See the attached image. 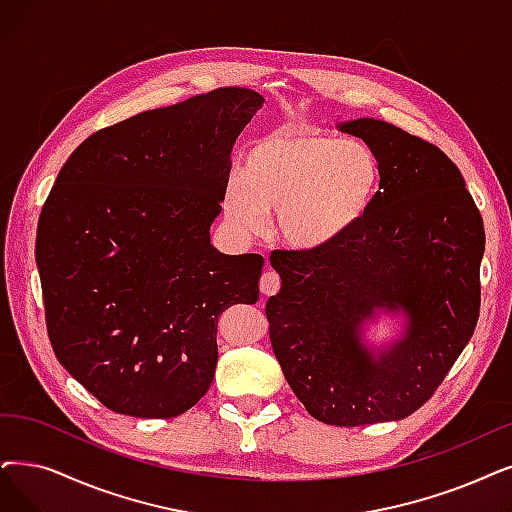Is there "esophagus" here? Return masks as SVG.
<instances>
[{
    "label": "esophagus",
    "mask_w": 512,
    "mask_h": 512,
    "mask_svg": "<svg viewBox=\"0 0 512 512\" xmlns=\"http://www.w3.org/2000/svg\"><path fill=\"white\" fill-rule=\"evenodd\" d=\"M279 288H281V277L273 269L264 271L260 277V292L264 296H273Z\"/></svg>",
    "instance_id": "esophagus-1"
}]
</instances>
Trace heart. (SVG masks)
Here are the masks:
<instances>
[{"label":"heart","mask_w":512,"mask_h":512,"mask_svg":"<svg viewBox=\"0 0 512 512\" xmlns=\"http://www.w3.org/2000/svg\"><path fill=\"white\" fill-rule=\"evenodd\" d=\"M380 185V161L359 140L306 126H283L256 138L245 168L231 174L224 214L239 233H256L264 210L273 231L300 250L340 239L370 208Z\"/></svg>","instance_id":"b5f03b06"}]
</instances>
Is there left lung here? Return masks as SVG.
Returning a JSON list of instances; mask_svg holds the SVG:
<instances>
[{"instance_id":"8db88e82","label":"left lung","mask_w":512,"mask_h":512,"mask_svg":"<svg viewBox=\"0 0 512 512\" xmlns=\"http://www.w3.org/2000/svg\"><path fill=\"white\" fill-rule=\"evenodd\" d=\"M340 130L380 161L374 201L323 248L271 252L281 290L264 313L306 412L365 426L420 410L464 351L481 309L485 231L458 166L433 142L380 119ZM374 308L411 319L406 338L378 360L358 340Z\"/></svg>"}]
</instances>
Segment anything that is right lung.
I'll return each instance as SVG.
<instances>
[{
  "label": "right lung",
  "mask_w": 512,
  "mask_h": 512,
  "mask_svg": "<svg viewBox=\"0 0 512 512\" xmlns=\"http://www.w3.org/2000/svg\"><path fill=\"white\" fill-rule=\"evenodd\" d=\"M264 98L218 88L102 128L44 203L35 258L48 338L111 412L174 418L208 393L216 323L258 300L260 254L212 248L231 149Z\"/></svg>",
  "instance_id": "right-lung-1"
}]
</instances>
